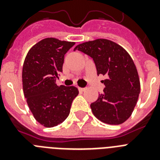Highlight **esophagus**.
Listing matches in <instances>:
<instances>
[{
  "label": "esophagus",
  "instance_id": "1",
  "mask_svg": "<svg viewBox=\"0 0 160 160\" xmlns=\"http://www.w3.org/2000/svg\"><path fill=\"white\" fill-rule=\"evenodd\" d=\"M78 90L80 91V92H82V91H84L85 90H86V88H82V87H78Z\"/></svg>",
  "mask_w": 160,
  "mask_h": 160
}]
</instances>
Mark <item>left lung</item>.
I'll list each match as a JSON object with an SVG mask.
<instances>
[{"label": "left lung", "instance_id": "8db88e82", "mask_svg": "<svg viewBox=\"0 0 160 160\" xmlns=\"http://www.w3.org/2000/svg\"><path fill=\"white\" fill-rule=\"evenodd\" d=\"M79 50L92 58L97 74L105 75L102 94L90 104L94 116L104 123L118 125L129 118L140 92V82L129 53L112 41L97 39L79 44Z\"/></svg>", "mask_w": 160, "mask_h": 160}]
</instances>
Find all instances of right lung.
<instances>
[{
	"mask_svg": "<svg viewBox=\"0 0 160 160\" xmlns=\"http://www.w3.org/2000/svg\"><path fill=\"white\" fill-rule=\"evenodd\" d=\"M74 42L45 38L28 52L22 69L25 98L33 117L46 128L58 126L68 117L75 87H58L56 79L62 72L65 54Z\"/></svg>",
	"mask_w": 160,
	"mask_h": 160,
	"instance_id": "add662e5",
	"label": "right lung"
}]
</instances>
